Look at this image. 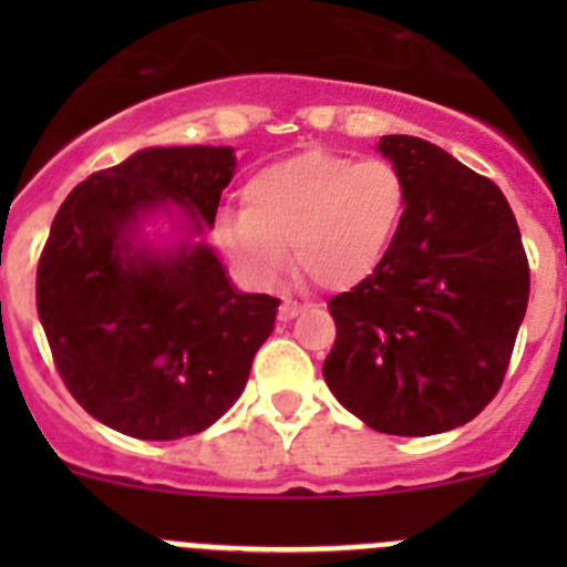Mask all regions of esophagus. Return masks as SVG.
<instances>
[{"label": "esophagus", "mask_w": 567, "mask_h": 567, "mask_svg": "<svg viewBox=\"0 0 567 567\" xmlns=\"http://www.w3.org/2000/svg\"><path fill=\"white\" fill-rule=\"evenodd\" d=\"M301 310H305V307L296 305V301H290V299H285L282 307H279V320H293Z\"/></svg>", "instance_id": "obj_1"}]
</instances>
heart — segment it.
I'll return each mask as SVG.
<instances>
[{
	"label": "heart",
	"instance_id": "obj_1",
	"mask_svg": "<svg viewBox=\"0 0 567 567\" xmlns=\"http://www.w3.org/2000/svg\"><path fill=\"white\" fill-rule=\"evenodd\" d=\"M409 188L384 158L301 151L257 169L241 192L244 214L227 216L219 244L233 266L271 285L288 262L331 293L359 288L384 266Z\"/></svg>",
	"mask_w": 567,
	"mask_h": 567
}]
</instances>
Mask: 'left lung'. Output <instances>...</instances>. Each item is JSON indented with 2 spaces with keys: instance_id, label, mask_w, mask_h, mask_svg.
Listing matches in <instances>:
<instances>
[{
  "instance_id": "obj_1",
  "label": "left lung",
  "mask_w": 567,
  "mask_h": 567,
  "mask_svg": "<svg viewBox=\"0 0 567 567\" xmlns=\"http://www.w3.org/2000/svg\"><path fill=\"white\" fill-rule=\"evenodd\" d=\"M409 188L384 266L334 296L331 394L392 436L466 425L499 392L529 301L516 216L494 181L420 136H381Z\"/></svg>"
}]
</instances>
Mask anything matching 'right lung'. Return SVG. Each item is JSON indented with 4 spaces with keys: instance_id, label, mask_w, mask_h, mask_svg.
Returning <instances> with one entry per match:
<instances>
[{
    "instance_id": "obj_1",
    "label": "right lung",
    "mask_w": 567,
    "mask_h": 567,
    "mask_svg": "<svg viewBox=\"0 0 567 567\" xmlns=\"http://www.w3.org/2000/svg\"><path fill=\"white\" fill-rule=\"evenodd\" d=\"M236 173L227 145L145 147L60 205L38 316L87 414L145 442L194 436L247 386L279 299L241 293L205 241Z\"/></svg>"
}]
</instances>
